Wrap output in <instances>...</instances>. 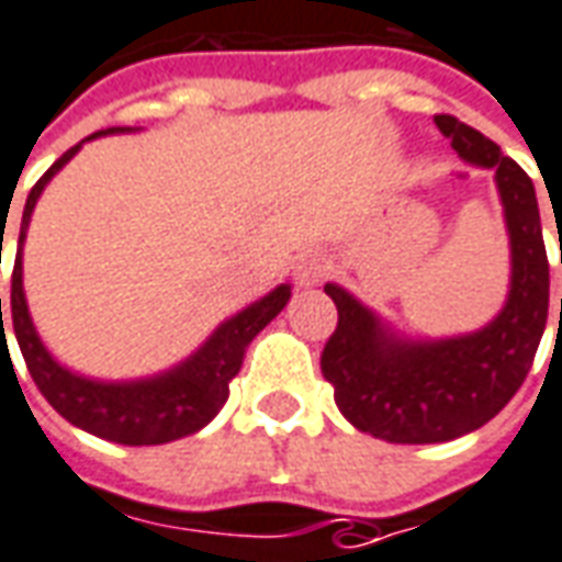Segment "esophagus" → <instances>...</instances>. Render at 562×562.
Segmentation results:
<instances>
[{
    "label": "esophagus",
    "mask_w": 562,
    "mask_h": 562,
    "mask_svg": "<svg viewBox=\"0 0 562 562\" xmlns=\"http://www.w3.org/2000/svg\"><path fill=\"white\" fill-rule=\"evenodd\" d=\"M325 273H328V261H325L319 252L301 255V258H297V265H294V280H297V285H304V289L322 282Z\"/></svg>",
    "instance_id": "obj_1"
}]
</instances>
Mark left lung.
Wrapping results in <instances>:
<instances>
[{"instance_id":"1","label":"left lung","mask_w":562,"mask_h":562,"mask_svg":"<svg viewBox=\"0 0 562 562\" xmlns=\"http://www.w3.org/2000/svg\"><path fill=\"white\" fill-rule=\"evenodd\" d=\"M435 124L465 164L493 172L512 277L493 319L450 337L402 335L344 285L325 282L337 328L322 349V376L335 386L340 414L390 445L453 441L490 423L527 380L548 322L551 280L532 179L493 139L453 115H435Z\"/></svg>"}]
</instances>
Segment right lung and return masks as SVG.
<instances>
[{
    "instance_id": "add662e5",
    "label": "right lung",
    "mask_w": 562,
    "mask_h": 562,
    "mask_svg": "<svg viewBox=\"0 0 562 562\" xmlns=\"http://www.w3.org/2000/svg\"><path fill=\"white\" fill-rule=\"evenodd\" d=\"M136 127H109L97 131L88 139H81L50 167L26 198L21 218V237H18V255H14V273H11V322L14 337L23 352V362L33 374L35 386L48 398V404L66 417L78 429L90 431L97 438L115 441V445L143 447V445H167L176 438H186L200 431L210 419L222 411L227 402V386L240 374L243 356L255 340V335L277 319L289 297L292 282H282L273 292L252 301L240 313L227 316L213 335L206 337L188 359L172 364L158 374L136 376V380H97V376L78 374L72 368L54 359V352L45 347V340L35 331V322L30 316L26 292H23V243L30 231V218L42 191L57 172L76 158L78 148L100 136L115 133H133ZM0 331L5 347V328H2V297H0Z\"/></svg>"
}]
</instances>
